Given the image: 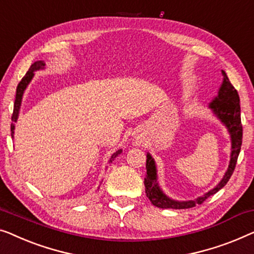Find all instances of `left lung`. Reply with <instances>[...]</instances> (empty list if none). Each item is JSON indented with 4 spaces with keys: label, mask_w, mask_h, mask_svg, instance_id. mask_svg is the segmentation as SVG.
I'll use <instances>...</instances> for the list:
<instances>
[{
    "label": "left lung",
    "mask_w": 254,
    "mask_h": 254,
    "mask_svg": "<svg viewBox=\"0 0 254 254\" xmlns=\"http://www.w3.org/2000/svg\"><path fill=\"white\" fill-rule=\"evenodd\" d=\"M223 80L221 86L219 88L218 95L208 103V109L211 110L213 115L225 125L230 135L231 141V152H230V161L228 168L218 185L212 190L204 193L203 196L197 197L192 200H175L170 198L164 192L158 183L157 175V166L154 159L149 152L146 153V178L144 179L145 193L152 205L159 208H174V209H185L196 206L197 204H201L209 196L218 192L220 189L227 185L229 181L230 176L236 166L238 154L241 151L242 137H243V127L241 123V105H240V96H238L237 90L235 89L233 84L230 83L226 72L221 71Z\"/></svg>",
    "instance_id": "left-lung-1"
}]
</instances>
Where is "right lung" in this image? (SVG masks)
I'll return each mask as SVG.
<instances>
[{
    "instance_id": "obj_1",
    "label": "right lung",
    "mask_w": 254,
    "mask_h": 254,
    "mask_svg": "<svg viewBox=\"0 0 254 254\" xmlns=\"http://www.w3.org/2000/svg\"><path fill=\"white\" fill-rule=\"evenodd\" d=\"M45 67H46V63L43 61L35 62V63H33L31 65V67H29V69L27 71L26 74H25L24 78L21 79V81L18 83L17 91H16V100H14V105H13V113H12V117H11V120H12V124H11V136H12V137L14 134V123H17L18 117H19L21 100H23V95L25 93V90H26V88L29 84V82L32 81L33 76H34V72L39 71V69H43ZM121 152H123V150L120 149V150H118V151H116L115 153H113L111 158H110L109 163H112V161L115 160V158L117 156H119Z\"/></svg>"
}]
</instances>
